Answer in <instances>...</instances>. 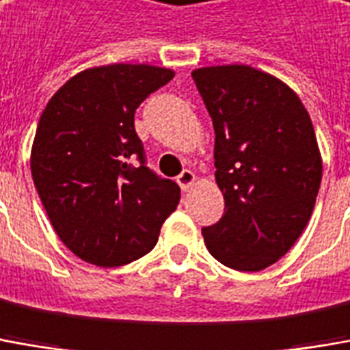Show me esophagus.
I'll return each instance as SVG.
<instances>
[{
	"label": "esophagus",
	"mask_w": 350,
	"mask_h": 350,
	"mask_svg": "<svg viewBox=\"0 0 350 350\" xmlns=\"http://www.w3.org/2000/svg\"><path fill=\"white\" fill-rule=\"evenodd\" d=\"M194 180H196V175L192 173L190 170H185L180 173L179 177H177V183H179V187L183 190H189L192 185H194Z\"/></svg>",
	"instance_id": "esophagus-1"
}]
</instances>
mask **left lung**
I'll use <instances>...</instances> for the list:
<instances>
[{"label": "left lung", "mask_w": 350, "mask_h": 350, "mask_svg": "<svg viewBox=\"0 0 350 350\" xmlns=\"http://www.w3.org/2000/svg\"><path fill=\"white\" fill-rule=\"evenodd\" d=\"M215 129L225 215L202 234L234 271L257 272L290 252L312 215L322 158L310 116L284 81L245 64L192 72Z\"/></svg>", "instance_id": "1"}]
</instances>
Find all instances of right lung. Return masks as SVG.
<instances>
[{
	"label": "right lung",
	"mask_w": 350,
	"mask_h": 350,
	"mask_svg": "<svg viewBox=\"0 0 350 350\" xmlns=\"http://www.w3.org/2000/svg\"><path fill=\"white\" fill-rule=\"evenodd\" d=\"M173 76L150 64L83 70L43 110L33 185L55 232L83 261L120 267L143 257L179 206V185L146 167L135 131V110Z\"/></svg>",
	"instance_id": "right-lung-1"
}]
</instances>
